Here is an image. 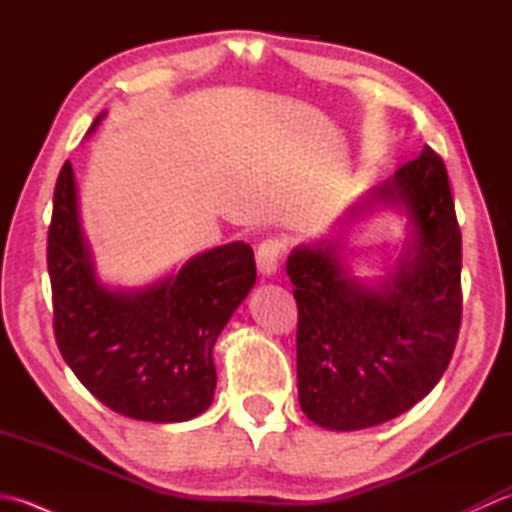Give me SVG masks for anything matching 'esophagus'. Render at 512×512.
I'll use <instances>...</instances> for the list:
<instances>
[{"label": "esophagus", "instance_id": "obj_1", "mask_svg": "<svg viewBox=\"0 0 512 512\" xmlns=\"http://www.w3.org/2000/svg\"><path fill=\"white\" fill-rule=\"evenodd\" d=\"M257 268L262 275H275L281 255H284V242L277 237H268L257 246Z\"/></svg>", "mask_w": 512, "mask_h": 512}]
</instances>
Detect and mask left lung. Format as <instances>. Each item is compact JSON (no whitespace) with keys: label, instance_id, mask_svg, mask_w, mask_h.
Wrapping results in <instances>:
<instances>
[{"label":"left lung","instance_id":"left-lung-1","mask_svg":"<svg viewBox=\"0 0 512 512\" xmlns=\"http://www.w3.org/2000/svg\"><path fill=\"white\" fill-rule=\"evenodd\" d=\"M380 206L405 213L409 231L385 277H354L341 237L297 246L286 264L299 308V405L330 431L376 427L411 409L438 385L458 341L462 235L436 151L424 147L341 224Z\"/></svg>","mask_w":512,"mask_h":512}]
</instances>
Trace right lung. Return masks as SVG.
I'll use <instances>...</instances> for the list:
<instances>
[{
	"mask_svg": "<svg viewBox=\"0 0 512 512\" xmlns=\"http://www.w3.org/2000/svg\"><path fill=\"white\" fill-rule=\"evenodd\" d=\"M48 273L63 361L105 407L147 422H184L211 407L213 345L255 286L253 248L215 246L149 286H105L65 162L54 187Z\"/></svg>",
	"mask_w": 512,
	"mask_h": 512,
	"instance_id": "1",
	"label": "right lung"
}]
</instances>
